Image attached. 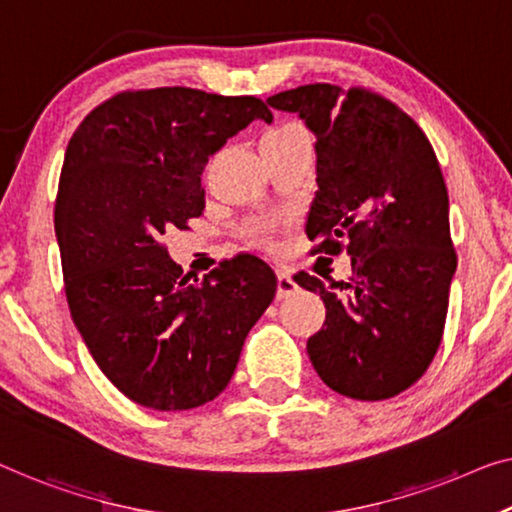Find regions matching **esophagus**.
<instances>
[{
  "label": "esophagus",
  "mask_w": 512,
  "mask_h": 512,
  "mask_svg": "<svg viewBox=\"0 0 512 512\" xmlns=\"http://www.w3.org/2000/svg\"><path fill=\"white\" fill-rule=\"evenodd\" d=\"M296 289H299V285L294 282L292 273L278 271V292H276L278 299H289V296L296 294Z\"/></svg>",
  "instance_id": "obj_1"
}]
</instances>
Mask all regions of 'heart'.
<instances>
[{
  "label": "heart",
  "mask_w": 512,
  "mask_h": 512,
  "mask_svg": "<svg viewBox=\"0 0 512 512\" xmlns=\"http://www.w3.org/2000/svg\"><path fill=\"white\" fill-rule=\"evenodd\" d=\"M294 131H301V128H299V126H294V124H285V126H278V128H273V131H269V133H266L264 137L287 135V133H294ZM250 234H253V239H255V241H266V239H269V234H271V225H269V223L255 225L253 230H250Z\"/></svg>",
  "instance_id": "b5f03b06"
}]
</instances>
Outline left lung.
Masks as SVG:
<instances>
[{
    "instance_id": "8db88e82",
    "label": "left lung",
    "mask_w": 512,
    "mask_h": 512,
    "mask_svg": "<svg viewBox=\"0 0 512 512\" xmlns=\"http://www.w3.org/2000/svg\"><path fill=\"white\" fill-rule=\"evenodd\" d=\"M266 103L315 133V253L352 257L347 282L294 276L326 305L310 361L335 393L393 398L423 377L444 335L457 255L439 160L416 121L368 89L317 82Z\"/></svg>"
}]
</instances>
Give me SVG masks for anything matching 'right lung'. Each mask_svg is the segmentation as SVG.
Segmentation results:
<instances>
[{
	"label": "right lung",
	"mask_w": 512,
	"mask_h": 512,
	"mask_svg": "<svg viewBox=\"0 0 512 512\" xmlns=\"http://www.w3.org/2000/svg\"><path fill=\"white\" fill-rule=\"evenodd\" d=\"M255 119H273L255 96L121 91L66 147L55 232L68 308L103 375L142 407L195 409L223 393L276 296L255 255L197 280L160 241L202 216L204 165Z\"/></svg>",
	"instance_id": "right-lung-1"
}]
</instances>
